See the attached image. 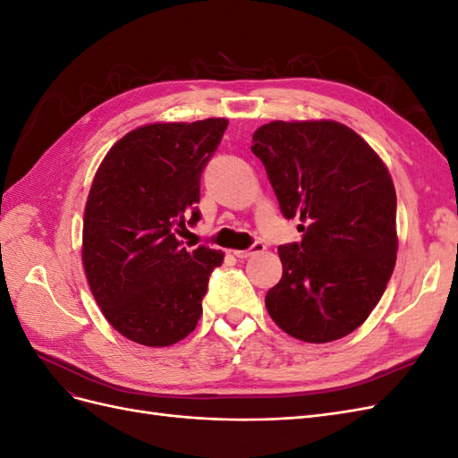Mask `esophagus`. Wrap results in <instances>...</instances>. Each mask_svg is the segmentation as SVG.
<instances>
[{"mask_svg":"<svg viewBox=\"0 0 458 458\" xmlns=\"http://www.w3.org/2000/svg\"><path fill=\"white\" fill-rule=\"evenodd\" d=\"M261 250H266V244L263 242H254L250 248H248V250H233V254L237 256L239 259H246V258H250V256H254V254H258V252H261Z\"/></svg>","mask_w":458,"mask_h":458,"instance_id":"34e87169","label":"esophagus"}]
</instances>
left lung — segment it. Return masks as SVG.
Here are the masks:
<instances>
[{
	"label": "left lung",
	"instance_id": "1",
	"mask_svg": "<svg viewBox=\"0 0 458 458\" xmlns=\"http://www.w3.org/2000/svg\"><path fill=\"white\" fill-rule=\"evenodd\" d=\"M252 152L301 242L279 246L283 276L266 296L286 335L325 344L361 327L395 267V189L380 157L332 120L266 123Z\"/></svg>",
	"mask_w": 458,
	"mask_h": 458
}]
</instances>
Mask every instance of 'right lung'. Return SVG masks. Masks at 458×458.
I'll use <instances>...</instances> for the list:
<instances>
[{
	"label": "right lung",
	"instance_id": "right-lung-1",
	"mask_svg": "<svg viewBox=\"0 0 458 458\" xmlns=\"http://www.w3.org/2000/svg\"><path fill=\"white\" fill-rule=\"evenodd\" d=\"M225 118L148 123L106 152L89 189L81 261L106 321L131 342L164 348L189 336L221 250L177 241L200 219V175Z\"/></svg>",
	"mask_w": 458,
	"mask_h": 458
}]
</instances>
